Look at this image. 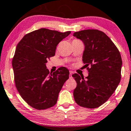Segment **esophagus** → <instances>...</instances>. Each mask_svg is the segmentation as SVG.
Masks as SVG:
<instances>
[{"label":"esophagus","instance_id":"34e87169","mask_svg":"<svg viewBox=\"0 0 131 131\" xmlns=\"http://www.w3.org/2000/svg\"><path fill=\"white\" fill-rule=\"evenodd\" d=\"M73 74V72L72 71H70V78H72V74Z\"/></svg>","mask_w":131,"mask_h":131}]
</instances>
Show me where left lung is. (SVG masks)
Returning a JSON list of instances; mask_svg holds the SVG:
<instances>
[{"label":"left lung","instance_id":"left-lung-1","mask_svg":"<svg viewBox=\"0 0 131 131\" xmlns=\"http://www.w3.org/2000/svg\"><path fill=\"white\" fill-rule=\"evenodd\" d=\"M73 36L83 42L82 61L88 68L85 79L77 73L72 75L77 86L73 92L78 105L95 108L108 100L121 80L122 60L118 48L104 32L97 29L76 32Z\"/></svg>","mask_w":131,"mask_h":131}]
</instances>
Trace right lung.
<instances>
[{"mask_svg": "<svg viewBox=\"0 0 131 131\" xmlns=\"http://www.w3.org/2000/svg\"><path fill=\"white\" fill-rule=\"evenodd\" d=\"M70 33L41 28L26 34L18 43L12 60L15 82L31 107L40 110L56 104L70 72L61 67L50 73L46 63L55 55L57 45Z\"/></svg>", "mask_w": 131, "mask_h": 131, "instance_id": "right-lung-1", "label": "right lung"}]
</instances>
